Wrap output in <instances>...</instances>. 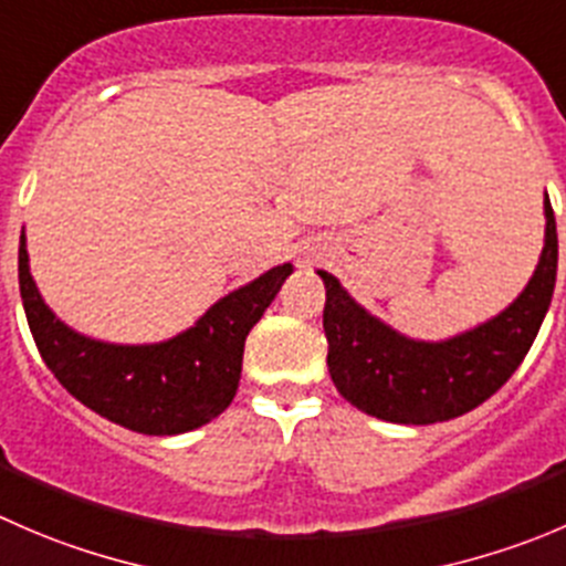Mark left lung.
<instances>
[{"label":"left lung","mask_w":566,"mask_h":566,"mask_svg":"<svg viewBox=\"0 0 566 566\" xmlns=\"http://www.w3.org/2000/svg\"><path fill=\"white\" fill-rule=\"evenodd\" d=\"M558 268V234L545 193V249L523 293L492 321L442 343L411 339L356 304L326 271L323 332L328 373L348 403L378 420L429 426L484 403L512 378L539 334Z\"/></svg>","instance_id":"left-lung-1"}]
</instances>
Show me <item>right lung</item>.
I'll list each match as a JSON object with an SVG mask.
<instances>
[{"label":"right lung","mask_w":566,"mask_h":566,"mask_svg":"<svg viewBox=\"0 0 566 566\" xmlns=\"http://www.w3.org/2000/svg\"><path fill=\"white\" fill-rule=\"evenodd\" d=\"M293 265L271 268L223 295L188 332L151 345H115L65 326L35 287L21 234L19 287L43 361L80 403L137 434L193 431L232 403L243 370L245 337L271 306Z\"/></svg>","instance_id":"right-lung-1"}]
</instances>
